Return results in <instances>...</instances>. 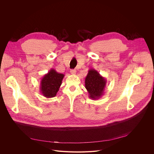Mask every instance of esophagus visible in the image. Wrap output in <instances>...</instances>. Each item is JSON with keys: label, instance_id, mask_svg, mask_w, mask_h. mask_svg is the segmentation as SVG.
<instances>
[{"label": "esophagus", "instance_id": "esophagus-1", "mask_svg": "<svg viewBox=\"0 0 154 154\" xmlns=\"http://www.w3.org/2000/svg\"><path fill=\"white\" fill-rule=\"evenodd\" d=\"M70 72H71V73L72 74H73V75H75V74H76V70H75V69H71V70L70 71Z\"/></svg>", "mask_w": 154, "mask_h": 154}]
</instances>
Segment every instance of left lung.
<instances>
[{
  "mask_svg": "<svg viewBox=\"0 0 154 154\" xmlns=\"http://www.w3.org/2000/svg\"><path fill=\"white\" fill-rule=\"evenodd\" d=\"M106 80L95 69H90L85 80V85L89 97L93 100L100 99L104 94Z\"/></svg>",
  "mask_w": 154,
  "mask_h": 154,
  "instance_id": "obj_1",
  "label": "left lung"
}]
</instances>
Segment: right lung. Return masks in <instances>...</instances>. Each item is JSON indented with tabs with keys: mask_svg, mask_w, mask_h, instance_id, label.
Returning <instances> with one entry per match:
<instances>
[{
	"mask_svg": "<svg viewBox=\"0 0 154 154\" xmlns=\"http://www.w3.org/2000/svg\"><path fill=\"white\" fill-rule=\"evenodd\" d=\"M64 75L57 72L51 69L42 77L40 83V92L47 98L54 97L56 96L61 85Z\"/></svg>",
	"mask_w": 154,
	"mask_h": 154,
	"instance_id": "add662e5",
	"label": "right lung"
}]
</instances>
